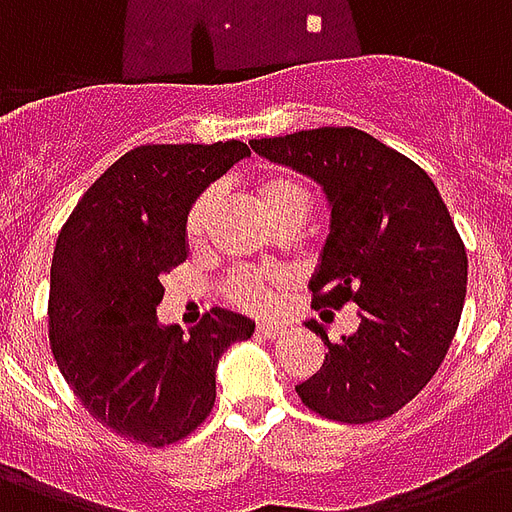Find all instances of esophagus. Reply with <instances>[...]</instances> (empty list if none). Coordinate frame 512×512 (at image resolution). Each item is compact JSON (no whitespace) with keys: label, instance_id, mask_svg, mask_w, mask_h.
Here are the masks:
<instances>
[{"label":"esophagus","instance_id":"34e87169","mask_svg":"<svg viewBox=\"0 0 512 512\" xmlns=\"http://www.w3.org/2000/svg\"><path fill=\"white\" fill-rule=\"evenodd\" d=\"M257 337H263V340H279L281 335H287V327H281L276 321H260L255 329Z\"/></svg>","mask_w":512,"mask_h":512}]
</instances>
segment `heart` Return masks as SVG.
Segmentation results:
<instances>
[{
  "label": "heart",
  "instance_id": "1",
  "mask_svg": "<svg viewBox=\"0 0 512 512\" xmlns=\"http://www.w3.org/2000/svg\"><path fill=\"white\" fill-rule=\"evenodd\" d=\"M257 193H260V204H263V209L276 225L287 223V220H303L305 212H308V191L287 175L265 177L257 185ZM215 204L217 188H204L193 199L191 209L185 215V233H188V239L196 241L204 236ZM279 289L281 279L260 271H236L225 281V292H228L233 303L252 308V311H265V308L276 305Z\"/></svg>",
  "mask_w": 512,
  "mask_h": 512
}]
</instances>
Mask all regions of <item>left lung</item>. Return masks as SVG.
<instances>
[{"label": "left lung", "instance_id": "1", "mask_svg": "<svg viewBox=\"0 0 512 512\" xmlns=\"http://www.w3.org/2000/svg\"><path fill=\"white\" fill-rule=\"evenodd\" d=\"M255 154L313 177L332 204V231L313 276V308L358 305V329L327 345L295 385L327 420H385L438 372L468 289V255L436 183L420 164L356 127L249 140Z\"/></svg>", "mask_w": 512, "mask_h": 512}]
</instances>
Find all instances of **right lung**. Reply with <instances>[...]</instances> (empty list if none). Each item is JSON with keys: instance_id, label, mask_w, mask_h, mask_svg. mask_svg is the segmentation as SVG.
<instances>
[{"instance_id": "obj_1", "label": "right lung", "mask_w": 512, "mask_h": 512, "mask_svg": "<svg viewBox=\"0 0 512 512\" xmlns=\"http://www.w3.org/2000/svg\"><path fill=\"white\" fill-rule=\"evenodd\" d=\"M249 156L241 140L138 146L87 188L60 228L47 327L82 406L132 444L170 446L215 406L217 361L255 321L212 308L183 337L162 327V279L188 257L193 199Z\"/></svg>"}]
</instances>
